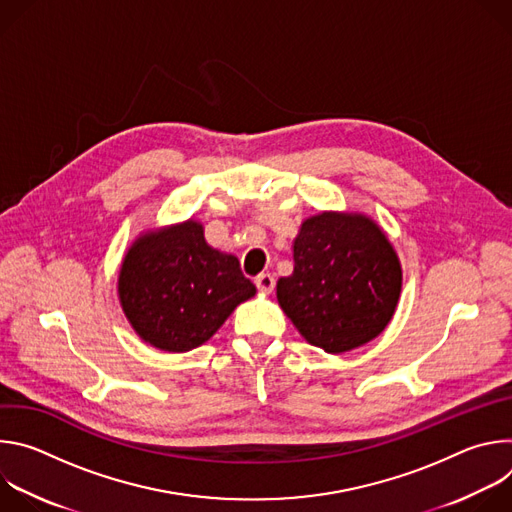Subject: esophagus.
I'll return each instance as SVG.
<instances>
[{"label":"esophagus","mask_w":512,"mask_h":512,"mask_svg":"<svg viewBox=\"0 0 512 512\" xmlns=\"http://www.w3.org/2000/svg\"><path fill=\"white\" fill-rule=\"evenodd\" d=\"M255 285H257L259 291H263V294H271L273 287H275V279L269 273H261V275L255 277Z\"/></svg>","instance_id":"esophagus-1"}]
</instances>
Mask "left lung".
Segmentation results:
<instances>
[{"label":"left lung","mask_w":512,"mask_h":512,"mask_svg":"<svg viewBox=\"0 0 512 512\" xmlns=\"http://www.w3.org/2000/svg\"><path fill=\"white\" fill-rule=\"evenodd\" d=\"M291 249L294 273L279 277L277 302L306 342L342 354L389 326L403 271L371 216L322 210L302 223Z\"/></svg>","instance_id":"8db88e82"}]
</instances>
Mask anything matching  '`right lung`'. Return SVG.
<instances>
[{
  "mask_svg": "<svg viewBox=\"0 0 512 512\" xmlns=\"http://www.w3.org/2000/svg\"><path fill=\"white\" fill-rule=\"evenodd\" d=\"M255 294L239 259L210 247L194 218L141 233L125 251L117 277L127 322L143 342L164 352L204 344Z\"/></svg>",
  "mask_w": 512,
  "mask_h": 512,
  "instance_id": "1",
  "label": "right lung"
}]
</instances>
